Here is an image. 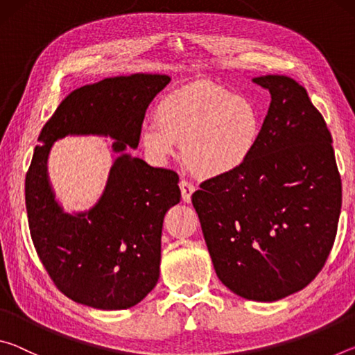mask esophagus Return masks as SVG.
<instances>
[{"label":"esophagus","instance_id":"1","mask_svg":"<svg viewBox=\"0 0 355 355\" xmlns=\"http://www.w3.org/2000/svg\"><path fill=\"white\" fill-rule=\"evenodd\" d=\"M180 189H182V199H183V202L189 203L192 192L196 191L194 183L188 182V180H182V182H180Z\"/></svg>","mask_w":355,"mask_h":355}]
</instances>
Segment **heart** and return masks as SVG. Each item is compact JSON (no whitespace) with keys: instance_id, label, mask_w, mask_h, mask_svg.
<instances>
[{"instance_id":"obj_1","label":"heart","mask_w":355,"mask_h":355,"mask_svg":"<svg viewBox=\"0 0 355 355\" xmlns=\"http://www.w3.org/2000/svg\"><path fill=\"white\" fill-rule=\"evenodd\" d=\"M155 120L141 131L148 158L166 163L183 147L191 169L208 178L244 167L263 131V112L254 101L208 83L166 95L156 105Z\"/></svg>"}]
</instances>
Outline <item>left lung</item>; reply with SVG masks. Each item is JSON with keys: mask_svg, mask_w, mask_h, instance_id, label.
I'll list each match as a JSON object with an SVG mask.
<instances>
[{"mask_svg": "<svg viewBox=\"0 0 355 355\" xmlns=\"http://www.w3.org/2000/svg\"><path fill=\"white\" fill-rule=\"evenodd\" d=\"M254 83L271 94L255 153L238 172L203 182L192 205L222 284L272 302L302 290L326 264L341 178L332 136L307 91L282 75Z\"/></svg>", "mask_w": 355, "mask_h": 355, "instance_id": "1", "label": "left lung"}]
</instances>
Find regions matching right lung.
I'll use <instances>...</instances> for the list:
<instances>
[{
	"label": "right lung",
	"mask_w": 355,
	"mask_h": 355,
	"mask_svg": "<svg viewBox=\"0 0 355 355\" xmlns=\"http://www.w3.org/2000/svg\"><path fill=\"white\" fill-rule=\"evenodd\" d=\"M169 81L167 75L136 73L87 84L71 92L40 131L25 180L29 232L53 284L78 304L130 309L158 282L163 220L182 197L178 173L123 150L137 147L150 101ZM67 134L110 135L114 151L123 152L104 196L86 214H64L47 183V152Z\"/></svg>",
	"instance_id": "obj_1"
}]
</instances>
